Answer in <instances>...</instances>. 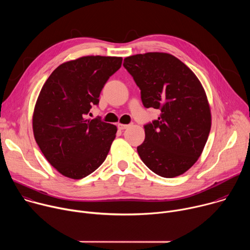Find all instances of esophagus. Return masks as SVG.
Listing matches in <instances>:
<instances>
[{
  "instance_id": "34e87169",
  "label": "esophagus",
  "mask_w": 250,
  "mask_h": 250,
  "mask_svg": "<svg viewBox=\"0 0 250 250\" xmlns=\"http://www.w3.org/2000/svg\"><path fill=\"white\" fill-rule=\"evenodd\" d=\"M129 126V125H124V124H119L118 125V127L120 128V129H125V128H127Z\"/></svg>"
}]
</instances>
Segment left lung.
<instances>
[{
    "label": "left lung",
    "instance_id": "1",
    "mask_svg": "<svg viewBox=\"0 0 250 250\" xmlns=\"http://www.w3.org/2000/svg\"><path fill=\"white\" fill-rule=\"evenodd\" d=\"M124 67L140 89L146 108L160 110L145 125L146 139L137 146L144 163L164 178L189 170L206 146L211 125L206 92L193 71L169 53L128 56Z\"/></svg>",
    "mask_w": 250,
    "mask_h": 250
}]
</instances>
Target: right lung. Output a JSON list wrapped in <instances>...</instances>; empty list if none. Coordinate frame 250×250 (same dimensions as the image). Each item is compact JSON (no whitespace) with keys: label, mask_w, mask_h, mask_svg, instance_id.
I'll return each instance as SVG.
<instances>
[{"label":"right lung","mask_w":250,"mask_h":250,"mask_svg":"<svg viewBox=\"0 0 250 250\" xmlns=\"http://www.w3.org/2000/svg\"><path fill=\"white\" fill-rule=\"evenodd\" d=\"M122 57L84 56L59 65L44 83L32 116L33 135L46 160L63 176L82 179L104 161L117 126L87 119Z\"/></svg>","instance_id":"1"}]
</instances>
